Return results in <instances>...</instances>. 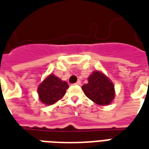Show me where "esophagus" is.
<instances>
[{"label":"esophagus","instance_id":"1","mask_svg":"<svg viewBox=\"0 0 149 149\" xmlns=\"http://www.w3.org/2000/svg\"><path fill=\"white\" fill-rule=\"evenodd\" d=\"M74 84H77V85H80V84H81V81H77V82H76V83H75Z\"/></svg>","mask_w":149,"mask_h":149}]
</instances>
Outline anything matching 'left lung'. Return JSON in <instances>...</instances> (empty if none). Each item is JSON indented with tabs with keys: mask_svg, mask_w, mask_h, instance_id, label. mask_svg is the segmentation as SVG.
<instances>
[{
	"mask_svg": "<svg viewBox=\"0 0 149 149\" xmlns=\"http://www.w3.org/2000/svg\"><path fill=\"white\" fill-rule=\"evenodd\" d=\"M88 83L82 86L86 97L99 105H108L114 99V85L106 76L96 71L88 79Z\"/></svg>",
	"mask_w": 149,
	"mask_h": 149,
	"instance_id": "8db88e82",
	"label": "left lung"
}]
</instances>
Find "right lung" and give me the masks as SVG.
I'll return each mask as SVG.
<instances>
[{"label":"right lung","mask_w":149,"mask_h":149,"mask_svg":"<svg viewBox=\"0 0 149 149\" xmlns=\"http://www.w3.org/2000/svg\"><path fill=\"white\" fill-rule=\"evenodd\" d=\"M68 84L54 75H49L38 87L40 100L46 105H51L65 96Z\"/></svg>","instance_id":"add662e5"}]
</instances>
